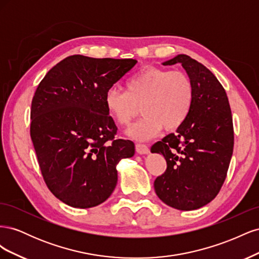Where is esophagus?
Instances as JSON below:
<instances>
[{"label":"esophagus","mask_w":259,"mask_h":259,"mask_svg":"<svg viewBox=\"0 0 259 259\" xmlns=\"http://www.w3.org/2000/svg\"><path fill=\"white\" fill-rule=\"evenodd\" d=\"M136 152L138 154H148L149 153V148L146 145L137 144L136 145Z\"/></svg>","instance_id":"1"}]
</instances>
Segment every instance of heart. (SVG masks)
Segmentation results:
<instances>
[{
    "label": "heart",
    "mask_w": 259,
    "mask_h": 259,
    "mask_svg": "<svg viewBox=\"0 0 259 259\" xmlns=\"http://www.w3.org/2000/svg\"><path fill=\"white\" fill-rule=\"evenodd\" d=\"M125 90L107 91L106 110L116 124L125 126L140 108L144 117L126 131L128 137L140 142L158 135L162 127L168 132L179 128L193 106V83L180 71L146 67L130 77Z\"/></svg>",
    "instance_id": "1"
}]
</instances>
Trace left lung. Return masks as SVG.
<instances>
[{
    "instance_id": "left-lung-1",
    "label": "left lung",
    "mask_w": 259,
    "mask_h": 259,
    "mask_svg": "<svg viewBox=\"0 0 259 259\" xmlns=\"http://www.w3.org/2000/svg\"><path fill=\"white\" fill-rule=\"evenodd\" d=\"M175 64L191 79L194 100L182 126L151 147L167 164L154 190L166 205L192 210L213 200L225 182L233 151L232 115L224 88L205 66L184 54L162 65Z\"/></svg>"
}]
</instances>
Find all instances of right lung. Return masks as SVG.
<instances>
[{"label":"right lung","mask_w":259,"mask_h":259,"mask_svg":"<svg viewBox=\"0 0 259 259\" xmlns=\"http://www.w3.org/2000/svg\"><path fill=\"white\" fill-rule=\"evenodd\" d=\"M136 59L73 55L38 84L31 105L30 134L43 178L65 204L90 208L105 202L117 183L116 165L135 145L114 139L116 126L105 95Z\"/></svg>","instance_id":"right-lung-1"}]
</instances>
